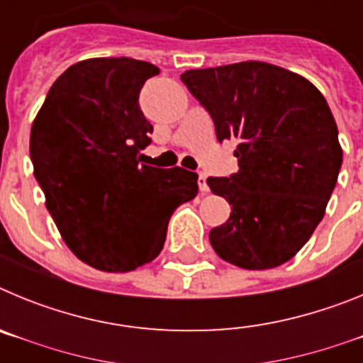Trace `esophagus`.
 I'll list each match as a JSON object with an SVG mask.
<instances>
[{"label":"esophagus","instance_id":"obj_1","mask_svg":"<svg viewBox=\"0 0 363 363\" xmlns=\"http://www.w3.org/2000/svg\"><path fill=\"white\" fill-rule=\"evenodd\" d=\"M198 187H200L201 194H207V192H209V185H207V178H205L203 172L198 174Z\"/></svg>","mask_w":363,"mask_h":363}]
</instances>
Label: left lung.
I'll return each mask as SVG.
<instances>
[{
  "label": "left lung",
  "instance_id": "obj_1",
  "mask_svg": "<svg viewBox=\"0 0 363 363\" xmlns=\"http://www.w3.org/2000/svg\"><path fill=\"white\" fill-rule=\"evenodd\" d=\"M182 82L213 118L218 142H238L240 171L207 178L233 207L209 233L211 245L242 269L285 264L322 221L342 167L325 98L306 78L264 62L187 70Z\"/></svg>",
  "mask_w": 363,
  "mask_h": 363
}]
</instances>
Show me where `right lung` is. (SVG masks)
Instances as JSON below:
<instances>
[{
    "label": "right lung",
    "mask_w": 363,
    "mask_h": 363,
    "mask_svg": "<svg viewBox=\"0 0 363 363\" xmlns=\"http://www.w3.org/2000/svg\"><path fill=\"white\" fill-rule=\"evenodd\" d=\"M160 74L133 57H94L50 86L30 130L34 176L70 251L99 271L127 272L163 249L176 207L198 174L142 163L152 125L140 91Z\"/></svg>",
    "instance_id": "add662e5"
}]
</instances>
